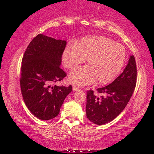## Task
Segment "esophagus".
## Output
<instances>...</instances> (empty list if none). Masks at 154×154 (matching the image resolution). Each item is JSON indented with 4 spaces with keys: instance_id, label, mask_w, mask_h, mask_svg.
I'll use <instances>...</instances> for the list:
<instances>
[{
    "instance_id": "34e87169",
    "label": "esophagus",
    "mask_w": 154,
    "mask_h": 154,
    "mask_svg": "<svg viewBox=\"0 0 154 154\" xmlns=\"http://www.w3.org/2000/svg\"><path fill=\"white\" fill-rule=\"evenodd\" d=\"M79 90V87L75 86V85H74V86L72 87V90H73V91H77V90Z\"/></svg>"
}]
</instances>
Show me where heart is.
Here are the masks:
<instances>
[{
    "mask_svg": "<svg viewBox=\"0 0 154 154\" xmlns=\"http://www.w3.org/2000/svg\"><path fill=\"white\" fill-rule=\"evenodd\" d=\"M126 49L122 44L102 36L83 37L75 45L64 48L62 60L64 66L70 70L84 62L86 66L71 72L69 81L77 86L105 85L112 82L121 71L126 60Z\"/></svg>",
    "mask_w": 154,
    "mask_h": 154,
    "instance_id": "heart-1",
    "label": "heart"
}]
</instances>
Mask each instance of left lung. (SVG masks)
<instances>
[{"instance_id":"8db88e82","label":"left lung","mask_w":154,"mask_h":154,"mask_svg":"<svg viewBox=\"0 0 154 154\" xmlns=\"http://www.w3.org/2000/svg\"><path fill=\"white\" fill-rule=\"evenodd\" d=\"M137 82V66L134 56H130L122 73L111 84L98 88L100 98L88 91L86 116L94 124L103 125L118 117L126 107L134 92Z\"/></svg>"}]
</instances>
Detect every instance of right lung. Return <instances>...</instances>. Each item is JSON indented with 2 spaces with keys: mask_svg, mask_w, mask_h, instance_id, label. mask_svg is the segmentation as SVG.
<instances>
[{
  "mask_svg": "<svg viewBox=\"0 0 154 154\" xmlns=\"http://www.w3.org/2000/svg\"><path fill=\"white\" fill-rule=\"evenodd\" d=\"M66 41L40 34L31 41L23 56L20 87L23 99L30 111L41 120L58 116L72 86L52 85L66 72L60 69Z\"/></svg>",
  "mask_w": 154,
  "mask_h": 154,
  "instance_id": "add662e5",
  "label": "right lung"
}]
</instances>
